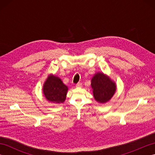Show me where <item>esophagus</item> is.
I'll use <instances>...</instances> for the list:
<instances>
[{
    "mask_svg": "<svg viewBox=\"0 0 155 155\" xmlns=\"http://www.w3.org/2000/svg\"><path fill=\"white\" fill-rule=\"evenodd\" d=\"M76 87H82V83H78L77 84H76Z\"/></svg>",
    "mask_w": 155,
    "mask_h": 155,
    "instance_id": "1",
    "label": "esophagus"
}]
</instances>
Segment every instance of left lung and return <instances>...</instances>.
I'll use <instances>...</instances> for the list:
<instances>
[{
	"label": "left lung",
	"instance_id": "8db88e82",
	"mask_svg": "<svg viewBox=\"0 0 155 155\" xmlns=\"http://www.w3.org/2000/svg\"><path fill=\"white\" fill-rule=\"evenodd\" d=\"M91 87L94 99L99 103L110 101L117 90V85L108 75L97 72L91 79Z\"/></svg>",
	"mask_w": 155,
	"mask_h": 155
}]
</instances>
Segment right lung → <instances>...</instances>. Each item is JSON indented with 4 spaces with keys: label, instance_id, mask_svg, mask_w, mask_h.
I'll use <instances>...</instances> for the list:
<instances>
[{
    "label": "right lung",
    "instance_id": "right-lung-1",
    "mask_svg": "<svg viewBox=\"0 0 155 155\" xmlns=\"http://www.w3.org/2000/svg\"><path fill=\"white\" fill-rule=\"evenodd\" d=\"M45 97L49 102L60 104L64 103L68 92V87L59 77L52 74L48 76L42 88Z\"/></svg>",
    "mask_w": 155,
    "mask_h": 155
}]
</instances>
